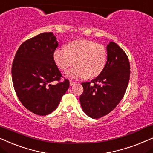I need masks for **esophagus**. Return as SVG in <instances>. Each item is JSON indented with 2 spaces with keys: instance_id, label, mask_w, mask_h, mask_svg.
I'll list each match as a JSON object with an SVG mask.
<instances>
[{
  "instance_id": "obj_1",
  "label": "esophagus",
  "mask_w": 153,
  "mask_h": 153,
  "mask_svg": "<svg viewBox=\"0 0 153 153\" xmlns=\"http://www.w3.org/2000/svg\"><path fill=\"white\" fill-rule=\"evenodd\" d=\"M75 83H76V82H73V81H72V80H70V85H71V86H73V85H74Z\"/></svg>"
}]
</instances>
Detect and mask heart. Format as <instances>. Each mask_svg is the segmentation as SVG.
<instances>
[{"mask_svg":"<svg viewBox=\"0 0 153 153\" xmlns=\"http://www.w3.org/2000/svg\"><path fill=\"white\" fill-rule=\"evenodd\" d=\"M107 57L104 46L87 40H74L68 44L67 50L56 49L54 52V62L61 70L76 65L66 74L73 78L97 77L104 69Z\"/></svg>","mask_w":153,"mask_h":153,"instance_id":"heart-1","label":"heart"}]
</instances>
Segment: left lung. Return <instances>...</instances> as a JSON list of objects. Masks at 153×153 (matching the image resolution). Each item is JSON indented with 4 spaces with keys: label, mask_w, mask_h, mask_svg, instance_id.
I'll return each instance as SVG.
<instances>
[{
    "label": "left lung",
    "mask_w": 153,
    "mask_h": 153,
    "mask_svg": "<svg viewBox=\"0 0 153 153\" xmlns=\"http://www.w3.org/2000/svg\"><path fill=\"white\" fill-rule=\"evenodd\" d=\"M107 62L103 71L91 81L83 82L80 101L89 117L98 119L113 111L125 95L130 77L127 54L115 42L107 45Z\"/></svg>",
    "instance_id": "left-lung-1"
}]
</instances>
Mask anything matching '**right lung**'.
Instances as JSON below:
<instances>
[{"instance_id": "add662e5", "label": "right lung", "mask_w": 153, "mask_h": 153, "mask_svg": "<svg viewBox=\"0 0 153 153\" xmlns=\"http://www.w3.org/2000/svg\"><path fill=\"white\" fill-rule=\"evenodd\" d=\"M58 47L52 32L42 33L24 42L17 51L12 66L15 92L22 105L32 113L46 115L57 108L69 87L54 59ZM54 81L59 82L54 84Z\"/></svg>"}]
</instances>
